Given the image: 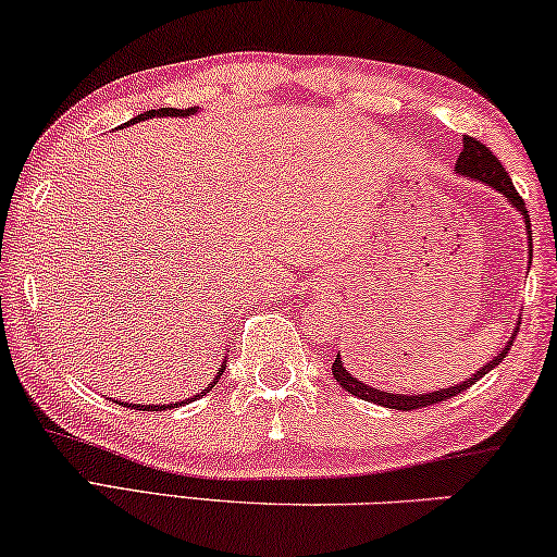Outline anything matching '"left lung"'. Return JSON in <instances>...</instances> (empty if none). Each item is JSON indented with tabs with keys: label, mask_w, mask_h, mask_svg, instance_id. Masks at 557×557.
Here are the masks:
<instances>
[{
	"label": "left lung",
	"mask_w": 557,
	"mask_h": 557,
	"mask_svg": "<svg viewBox=\"0 0 557 557\" xmlns=\"http://www.w3.org/2000/svg\"><path fill=\"white\" fill-rule=\"evenodd\" d=\"M455 174H460V177H468V180H475V182H483V185L493 187L495 193H500L508 202L516 207L518 214H522V222H525V235H528V255L530 260H533V230H530V214L525 210V202H522V197L518 195V189L512 187V180L510 174L505 172V168L500 164V160L487 149L483 143H478L475 137H462V152L458 157V164H455ZM518 325H520V318H518ZM510 332V339L503 345V350L495 355V358L483 364L475 375L465 377L460 385H453V387H443V389H435V393H422V395H400V393H393V389H377L372 385H364L362 380H358L350 372L345 370L343 358H339V352L335 355V362H332V375H335L337 385L345 389V393H350L355 397H360V400H368V403H375V405H383V408L389 410H418V408H428V405H435V403H443V400H450V397L460 395L468 389L470 385H475L480 377L487 375L493 368L503 362L505 355H508L512 339L518 335V327Z\"/></svg>",
	"instance_id": "1"
}]
</instances>
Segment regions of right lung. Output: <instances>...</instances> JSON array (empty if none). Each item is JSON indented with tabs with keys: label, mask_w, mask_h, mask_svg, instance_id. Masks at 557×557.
Instances as JSON below:
<instances>
[{
	"label": "right lung",
	"mask_w": 557,
	"mask_h": 557,
	"mask_svg": "<svg viewBox=\"0 0 557 557\" xmlns=\"http://www.w3.org/2000/svg\"><path fill=\"white\" fill-rule=\"evenodd\" d=\"M199 110V107H193V110H174V107H160V110H149V112H145V114H137V117H132L127 124H124V127H129V124H137V122H145V120H152V117H193V114ZM225 368H227V358H225V362L220 364V370H218V375L212 377V385L205 389V393H210V389L220 383V377H222V372H225ZM205 393H197V395H193V397H187V400H182V403H170V405H132V403H120V405H127V408H132V410H164V408H174V405H187V403H195L197 397H202Z\"/></svg>",
	"instance_id": "right-lung-1"
}]
</instances>
